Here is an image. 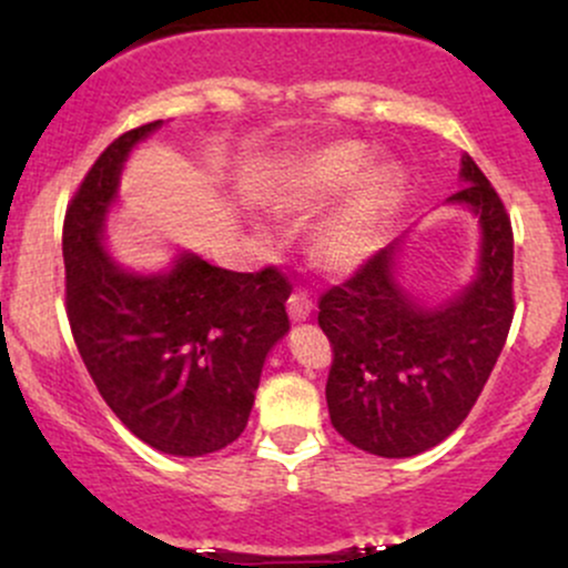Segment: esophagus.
I'll return each instance as SVG.
<instances>
[{
    "label": "esophagus",
    "mask_w": 568,
    "mask_h": 568,
    "mask_svg": "<svg viewBox=\"0 0 568 568\" xmlns=\"http://www.w3.org/2000/svg\"><path fill=\"white\" fill-rule=\"evenodd\" d=\"M288 315H291L293 323L310 321V315H312V302L304 296V293H291V298H288Z\"/></svg>",
    "instance_id": "esophagus-1"
}]
</instances>
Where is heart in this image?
I'll return each instance as SVG.
<instances>
[{
  "label": "heart",
  "instance_id": "heart-1",
  "mask_svg": "<svg viewBox=\"0 0 568 568\" xmlns=\"http://www.w3.org/2000/svg\"><path fill=\"white\" fill-rule=\"evenodd\" d=\"M368 168L371 152L363 143H334L310 160L302 179L288 194L293 211L321 213L336 200H342L357 183L362 184L361 187L356 185L355 194L317 232V253L331 270L349 272L368 262L379 243L382 221L400 192V179L393 168H376L364 180L362 175Z\"/></svg>",
  "mask_w": 568,
  "mask_h": 568
}]
</instances>
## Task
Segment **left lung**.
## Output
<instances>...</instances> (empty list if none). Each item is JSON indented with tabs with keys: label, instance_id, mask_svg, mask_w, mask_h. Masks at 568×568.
Masks as SVG:
<instances>
[{
	"label": "left lung",
	"instance_id": "1",
	"mask_svg": "<svg viewBox=\"0 0 568 568\" xmlns=\"http://www.w3.org/2000/svg\"><path fill=\"white\" fill-rule=\"evenodd\" d=\"M446 205L478 221V262L465 288L438 302L400 283L408 232L323 293L317 323L334 344L325 400L331 425L363 452L403 459L465 422L513 323V230L470 154Z\"/></svg>",
	"mask_w": 568,
	"mask_h": 568
}]
</instances>
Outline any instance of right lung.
I'll use <instances>...</instances> for the list:
<instances>
[{"mask_svg":"<svg viewBox=\"0 0 568 568\" xmlns=\"http://www.w3.org/2000/svg\"><path fill=\"white\" fill-rule=\"evenodd\" d=\"M162 120L128 130L95 160L63 221L67 312L84 366L116 419L171 456L221 452L240 438L262 368L291 331V285L179 251L139 272L106 247L125 162Z\"/></svg>","mask_w":568,"mask_h":568,"instance_id":"add662e5","label":"right lung"}]
</instances>
